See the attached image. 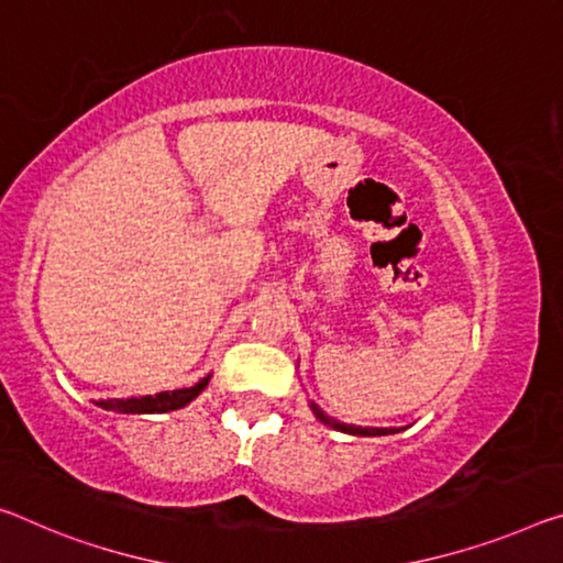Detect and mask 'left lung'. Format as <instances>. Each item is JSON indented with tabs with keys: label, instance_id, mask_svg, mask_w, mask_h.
<instances>
[{
	"label": "left lung",
	"instance_id": "1",
	"mask_svg": "<svg viewBox=\"0 0 563 563\" xmlns=\"http://www.w3.org/2000/svg\"><path fill=\"white\" fill-rule=\"evenodd\" d=\"M311 412L317 415L319 420L324 422V426H330V428H334V430H342V432H350V435H393V432H400L402 428H362V426H347V422H340V420H334V418H330V415H324L322 412V408H317L314 402H311Z\"/></svg>",
	"mask_w": 563,
	"mask_h": 563
}]
</instances>
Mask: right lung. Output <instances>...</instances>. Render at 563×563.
Instances as JSON below:
<instances>
[{
	"label": "right lung",
	"instance_id": "1",
	"mask_svg": "<svg viewBox=\"0 0 563 563\" xmlns=\"http://www.w3.org/2000/svg\"><path fill=\"white\" fill-rule=\"evenodd\" d=\"M211 375H206L203 379H198L194 387H184V390H173V393H155V395H143V397H128V400H98L95 405L100 408L112 410V412H170L178 408H186L188 402L196 400L198 395L206 390Z\"/></svg>",
	"mask_w": 563,
	"mask_h": 563
}]
</instances>
